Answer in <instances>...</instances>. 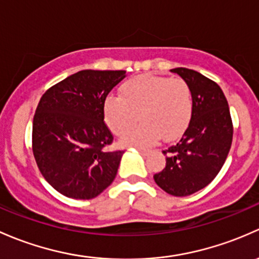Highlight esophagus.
Segmentation results:
<instances>
[{"label": "esophagus", "mask_w": 259, "mask_h": 259, "mask_svg": "<svg viewBox=\"0 0 259 259\" xmlns=\"http://www.w3.org/2000/svg\"><path fill=\"white\" fill-rule=\"evenodd\" d=\"M138 152H140L142 156H147V154L149 153V151H147V149H142V148H137Z\"/></svg>", "instance_id": "34e87169"}]
</instances>
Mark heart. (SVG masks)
<instances>
[{
  "instance_id": "heart-1",
  "label": "heart",
  "mask_w": 259,
  "mask_h": 259,
  "mask_svg": "<svg viewBox=\"0 0 259 259\" xmlns=\"http://www.w3.org/2000/svg\"><path fill=\"white\" fill-rule=\"evenodd\" d=\"M121 96L110 95L103 102V116L114 135H122L140 116L143 123L124 134L121 145L148 147L175 141L188 128L193 113L191 87L182 78L141 74L127 79L119 89Z\"/></svg>"
}]
</instances>
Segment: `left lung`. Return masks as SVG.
I'll return each instance as SVG.
<instances>
[{
  "label": "left lung",
  "mask_w": 259,
  "mask_h": 259,
  "mask_svg": "<svg viewBox=\"0 0 259 259\" xmlns=\"http://www.w3.org/2000/svg\"><path fill=\"white\" fill-rule=\"evenodd\" d=\"M170 72L191 87L193 113L180 142L163 151L166 167L153 178L168 194L186 197L208 186L218 175L231 149L233 127L226 96L215 82L188 68Z\"/></svg>",
  "instance_id": "left-lung-1"
}]
</instances>
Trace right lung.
I'll return each instance as SVG.
<instances>
[{
  "label": "right lung",
  "mask_w": 259,
  "mask_h": 259,
  "mask_svg": "<svg viewBox=\"0 0 259 259\" xmlns=\"http://www.w3.org/2000/svg\"><path fill=\"white\" fill-rule=\"evenodd\" d=\"M124 77L126 71H79L39 100L32 151L45 180L68 198H95L116 178L123 151H107L113 136L103 102Z\"/></svg>",
  "instance_id": "obj_1"
}]
</instances>
